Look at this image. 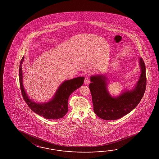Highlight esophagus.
Instances as JSON below:
<instances>
[{
    "label": "esophagus",
    "mask_w": 159,
    "mask_h": 159,
    "mask_svg": "<svg viewBox=\"0 0 159 159\" xmlns=\"http://www.w3.org/2000/svg\"><path fill=\"white\" fill-rule=\"evenodd\" d=\"M84 83L85 84H88L90 83V80L88 77H86L84 78Z\"/></svg>",
    "instance_id": "esophagus-1"
}]
</instances>
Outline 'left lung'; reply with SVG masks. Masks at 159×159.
Returning <instances> with one entry per match:
<instances>
[{"instance_id": "8db88e82", "label": "left lung", "mask_w": 159, "mask_h": 159, "mask_svg": "<svg viewBox=\"0 0 159 159\" xmlns=\"http://www.w3.org/2000/svg\"><path fill=\"white\" fill-rule=\"evenodd\" d=\"M140 75L131 90H124L118 96L113 97L107 90V76L91 75L89 89L91 92L94 111L103 120H116L128 114L138 106L146 88V69L142 58L139 59Z\"/></svg>"}]
</instances>
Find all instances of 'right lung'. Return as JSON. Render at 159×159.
I'll list each match as a JSON object with an SVG mask.
<instances>
[{"label": "right lung", "instance_id": "add662e5", "mask_svg": "<svg viewBox=\"0 0 159 159\" xmlns=\"http://www.w3.org/2000/svg\"><path fill=\"white\" fill-rule=\"evenodd\" d=\"M24 56L21 60L19 66V82L23 97L30 109L38 115L48 119H58L66 114L68 111V99L77 89L84 84V77H80L64 81L56 90L51 99L45 103H37L30 99L24 89L23 82L22 64Z\"/></svg>", "mask_w": 159, "mask_h": 159}]
</instances>
